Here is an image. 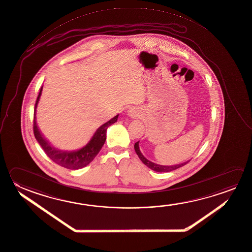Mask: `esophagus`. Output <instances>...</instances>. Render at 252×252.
Wrapping results in <instances>:
<instances>
[{
    "mask_svg": "<svg viewBox=\"0 0 252 252\" xmlns=\"http://www.w3.org/2000/svg\"><path fill=\"white\" fill-rule=\"evenodd\" d=\"M132 114H134V113H131V115H132Z\"/></svg>",
    "mask_w": 252,
    "mask_h": 252,
    "instance_id": "esophagus-1",
    "label": "esophagus"
}]
</instances>
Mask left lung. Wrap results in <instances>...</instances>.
Instances as JSON below:
<instances>
[{
  "instance_id": "obj_1",
  "label": "left lung",
  "mask_w": 252,
  "mask_h": 252,
  "mask_svg": "<svg viewBox=\"0 0 252 252\" xmlns=\"http://www.w3.org/2000/svg\"><path fill=\"white\" fill-rule=\"evenodd\" d=\"M134 148H135V151L137 153V156L139 157V159L141 160L143 163L147 166L148 168L155 170L156 172H169V171H172L174 169H179L180 167H182L184 165L187 164L188 161L187 162H184L181 164L173 165V166H163V165L156 164L155 162H152L150 160H147V158H145V156H143L142 153L139 150V147H138V142L135 143L134 145Z\"/></svg>"
}]
</instances>
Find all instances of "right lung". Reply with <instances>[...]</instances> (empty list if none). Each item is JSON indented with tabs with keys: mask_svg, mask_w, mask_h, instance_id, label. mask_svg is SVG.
Here are the masks:
<instances>
[{
	"mask_svg": "<svg viewBox=\"0 0 252 252\" xmlns=\"http://www.w3.org/2000/svg\"><path fill=\"white\" fill-rule=\"evenodd\" d=\"M41 91H42V87L40 89V92L37 96L36 102L34 105L33 127H32L34 137L36 138L38 143L41 145V148L52 161L66 169H82L83 167L90 164L92 160H94V158L97 156V154L99 153L101 148L105 144L106 129L111 124H115V122H117L119 115H116L107 123L101 125L100 127L97 128L92 135L90 141L82 148L70 152L59 150V149H56L55 147H51V144L43 137L41 131L37 127L36 121H35V109L41 95Z\"/></svg>",
	"mask_w": 252,
	"mask_h": 252,
	"instance_id": "right-lung-1",
	"label": "right lung"
}]
</instances>
